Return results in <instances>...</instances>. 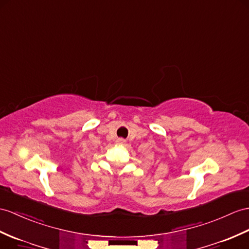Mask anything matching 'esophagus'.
Here are the masks:
<instances>
[{
	"mask_svg": "<svg viewBox=\"0 0 249 249\" xmlns=\"http://www.w3.org/2000/svg\"><path fill=\"white\" fill-rule=\"evenodd\" d=\"M116 142H117V143H124V141L123 138H118Z\"/></svg>",
	"mask_w": 249,
	"mask_h": 249,
	"instance_id": "1",
	"label": "esophagus"
}]
</instances>
